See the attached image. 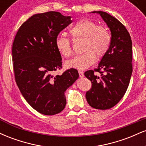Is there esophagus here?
<instances>
[{
	"label": "esophagus",
	"mask_w": 146,
	"mask_h": 146,
	"mask_svg": "<svg viewBox=\"0 0 146 146\" xmlns=\"http://www.w3.org/2000/svg\"><path fill=\"white\" fill-rule=\"evenodd\" d=\"M78 73H79V75H80V78H83V77L84 76V73H83L82 71H78Z\"/></svg>",
	"instance_id": "34e87169"
}]
</instances>
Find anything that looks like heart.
<instances>
[{"mask_svg": "<svg viewBox=\"0 0 146 146\" xmlns=\"http://www.w3.org/2000/svg\"><path fill=\"white\" fill-rule=\"evenodd\" d=\"M74 39H83L80 55L66 62L68 68L84 70L95 63L98 59L103 58L109 49L111 36L106 28L98 25L88 19H81L75 23L69 30ZM55 45L58 51L64 57L73 54L71 41L63 34H59L55 38Z\"/></svg>", "mask_w": 146, "mask_h": 146, "instance_id": "obj_1", "label": "heart"}]
</instances>
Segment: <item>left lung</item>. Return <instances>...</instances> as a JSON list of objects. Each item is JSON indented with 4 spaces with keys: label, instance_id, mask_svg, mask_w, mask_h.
<instances>
[{
    "label": "left lung",
    "instance_id": "left-lung-1",
    "mask_svg": "<svg viewBox=\"0 0 146 146\" xmlns=\"http://www.w3.org/2000/svg\"><path fill=\"white\" fill-rule=\"evenodd\" d=\"M100 14L111 32V43L106 54L94 70L84 73L90 80L91 88L86 98L90 106L96 109L113 108L126 92L132 72V40L124 25L104 11H92ZM99 72L100 76L94 74Z\"/></svg>",
    "mask_w": 146,
    "mask_h": 146
}]
</instances>
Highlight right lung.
<instances>
[{"label": "right lung", "mask_w": 146, "mask_h": 146, "mask_svg": "<svg viewBox=\"0 0 146 146\" xmlns=\"http://www.w3.org/2000/svg\"><path fill=\"white\" fill-rule=\"evenodd\" d=\"M71 18L58 11L34 14L21 25L13 42L17 86L33 109L45 115L62 111L66 104L65 91L79 78L75 68L53 75L62 64L55 38L71 24Z\"/></svg>", "instance_id": "obj_1"}]
</instances>
